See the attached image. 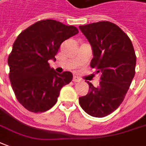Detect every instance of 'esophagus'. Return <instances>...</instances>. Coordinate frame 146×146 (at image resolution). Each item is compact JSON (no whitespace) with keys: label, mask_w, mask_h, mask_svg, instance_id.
Returning <instances> with one entry per match:
<instances>
[{"label":"esophagus","mask_w":146,"mask_h":146,"mask_svg":"<svg viewBox=\"0 0 146 146\" xmlns=\"http://www.w3.org/2000/svg\"><path fill=\"white\" fill-rule=\"evenodd\" d=\"M79 81H80V79L77 76H74L73 77V82H79Z\"/></svg>","instance_id":"esophagus-1"}]
</instances>
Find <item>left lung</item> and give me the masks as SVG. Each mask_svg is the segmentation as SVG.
<instances>
[{
  "mask_svg": "<svg viewBox=\"0 0 146 146\" xmlns=\"http://www.w3.org/2000/svg\"><path fill=\"white\" fill-rule=\"evenodd\" d=\"M79 29L92 47L90 67L101 75L98 87L87 82L89 92L79 97V105L90 116L105 117L125 98L135 75V52L128 36L113 23L99 21Z\"/></svg>",
  "mask_w": 146,
  "mask_h": 146,
  "instance_id": "obj_1",
  "label": "left lung"
}]
</instances>
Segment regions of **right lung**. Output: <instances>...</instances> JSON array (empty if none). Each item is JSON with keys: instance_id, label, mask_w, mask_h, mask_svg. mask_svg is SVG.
Wrapping results in <instances>:
<instances>
[{"instance_id": "add662e5", "label": "right lung", "mask_w": 146, "mask_h": 146, "mask_svg": "<svg viewBox=\"0 0 146 146\" xmlns=\"http://www.w3.org/2000/svg\"><path fill=\"white\" fill-rule=\"evenodd\" d=\"M78 33L75 26L43 20L29 26L16 39L8 58L9 79L16 98L25 109L33 113L51 109L61 88L71 83V72L57 73L48 60H56L61 44Z\"/></svg>"}]
</instances>
